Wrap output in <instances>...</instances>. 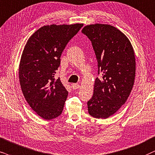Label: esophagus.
<instances>
[{
  "mask_svg": "<svg viewBox=\"0 0 155 155\" xmlns=\"http://www.w3.org/2000/svg\"><path fill=\"white\" fill-rule=\"evenodd\" d=\"M79 87H80L79 84H71V88L73 89H79Z\"/></svg>",
  "mask_w": 155,
  "mask_h": 155,
  "instance_id": "34e87169",
  "label": "esophagus"
}]
</instances>
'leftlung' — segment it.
Here are the masks:
<instances>
[{
    "label": "left lung",
    "instance_id": "1",
    "mask_svg": "<svg viewBox=\"0 0 155 155\" xmlns=\"http://www.w3.org/2000/svg\"><path fill=\"white\" fill-rule=\"evenodd\" d=\"M81 32L91 41L98 62L94 94L88 111L97 119H107L126 102L134 85L136 63L133 47L121 31L108 24L88 25Z\"/></svg>",
    "mask_w": 155,
    "mask_h": 155
}]
</instances>
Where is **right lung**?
I'll return each mask as SVG.
<instances>
[{"instance_id":"1","label":"right lung","mask_w":155,"mask_h":155,"mask_svg":"<svg viewBox=\"0 0 155 155\" xmlns=\"http://www.w3.org/2000/svg\"><path fill=\"white\" fill-rule=\"evenodd\" d=\"M83 26L44 25L28 38L19 64V81L25 100L41 118H56L63 111L68 91L55 79L61 56L69 41Z\"/></svg>"}]
</instances>
